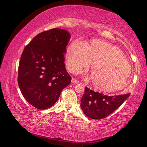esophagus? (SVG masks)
<instances>
[{"mask_svg": "<svg viewBox=\"0 0 147 147\" xmlns=\"http://www.w3.org/2000/svg\"><path fill=\"white\" fill-rule=\"evenodd\" d=\"M71 82L73 83V84H78L79 83V82L78 81H77L76 79H74V78H72V80H71Z\"/></svg>", "mask_w": 147, "mask_h": 147, "instance_id": "1", "label": "esophagus"}]
</instances>
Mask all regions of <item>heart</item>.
<instances>
[{"label": "heart", "instance_id": "b5f03b06", "mask_svg": "<svg viewBox=\"0 0 147 147\" xmlns=\"http://www.w3.org/2000/svg\"><path fill=\"white\" fill-rule=\"evenodd\" d=\"M68 68L78 73L91 63L93 86L104 92L120 90L131 73V65L117 47L100 40H94L88 45L76 40L67 49Z\"/></svg>", "mask_w": 147, "mask_h": 147}]
</instances>
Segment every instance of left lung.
<instances>
[{
	"label": "left lung",
	"instance_id": "1",
	"mask_svg": "<svg viewBox=\"0 0 147 147\" xmlns=\"http://www.w3.org/2000/svg\"><path fill=\"white\" fill-rule=\"evenodd\" d=\"M129 96V93L107 96L86 87L85 93L81 98L80 107L84 113L89 118L102 119L115 111Z\"/></svg>",
	"mask_w": 147,
	"mask_h": 147
}]
</instances>
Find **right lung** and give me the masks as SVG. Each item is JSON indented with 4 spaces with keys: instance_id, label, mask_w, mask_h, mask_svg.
<instances>
[{
    "instance_id": "obj_1",
    "label": "right lung",
    "mask_w": 147,
    "mask_h": 147,
    "mask_svg": "<svg viewBox=\"0 0 147 147\" xmlns=\"http://www.w3.org/2000/svg\"><path fill=\"white\" fill-rule=\"evenodd\" d=\"M70 38L66 30L53 28L37 35L24 48L17 80L22 94L35 108H51L71 83L64 63Z\"/></svg>"
}]
</instances>
